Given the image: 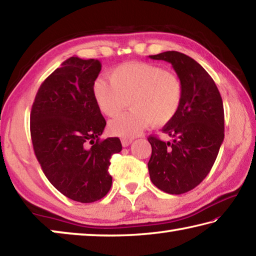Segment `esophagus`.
<instances>
[{
  "mask_svg": "<svg viewBox=\"0 0 256 256\" xmlns=\"http://www.w3.org/2000/svg\"><path fill=\"white\" fill-rule=\"evenodd\" d=\"M133 138H122V146H128L132 144Z\"/></svg>",
  "mask_w": 256,
  "mask_h": 256,
  "instance_id": "34e87169",
  "label": "esophagus"
}]
</instances>
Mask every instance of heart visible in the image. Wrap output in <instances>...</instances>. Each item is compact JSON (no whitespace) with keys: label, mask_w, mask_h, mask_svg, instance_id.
<instances>
[{"label":"heart","mask_w":256,"mask_h":256,"mask_svg":"<svg viewBox=\"0 0 256 256\" xmlns=\"http://www.w3.org/2000/svg\"><path fill=\"white\" fill-rule=\"evenodd\" d=\"M110 79L97 78L92 96L104 115L116 118L125 107L132 110L112 120L114 136L130 138L151 124L162 126L170 123L183 100V84L174 73L150 63L132 62L115 68Z\"/></svg>","instance_id":"heart-1"}]
</instances>
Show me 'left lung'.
<instances>
[{
	"mask_svg": "<svg viewBox=\"0 0 256 256\" xmlns=\"http://www.w3.org/2000/svg\"><path fill=\"white\" fill-rule=\"evenodd\" d=\"M170 63L183 84L180 110L162 132L172 142L150 136V180L159 190L183 194L209 174L224 138L222 99L214 81L196 60L175 50L149 56Z\"/></svg>",
	"mask_w": 256,
	"mask_h": 256,
	"instance_id": "1",
	"label": "left lung"
}]
</instances>
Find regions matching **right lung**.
I'll list each match as a JSON object with an SVG mask.
<instances>
[{"instance_id": "obj_1", "label": "right lung", "mask_w": 256, "mask_h": 256, "mask_svg": "<svg viewBox=\"0 0 256 256\" xmlns=\"http://www.w3.org/2000/svg\"><path fill=\"white\" fill-rule=\"evenodd\" d=\"M100 60L72 56L42 82L30 112L34 151L52 185L73 201L92 203L112 186L118 138L100 140L106 120L92 96Z\"/></svg>"}]
</instances>
